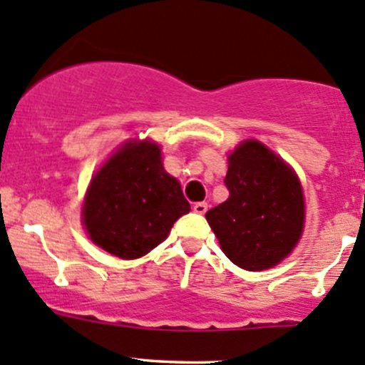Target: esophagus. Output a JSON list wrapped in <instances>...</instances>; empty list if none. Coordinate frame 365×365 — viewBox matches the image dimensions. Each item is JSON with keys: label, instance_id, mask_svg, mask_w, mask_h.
Segmentation results:
<instances>
[{"label": "esophagus", "instance_id": "34e87169", "mask_svg": "<svg viewBox=\"0 0 365 365\" xmlns=\"http://www.w3.org/2000/svg\"><path fill=\"white\" fill-rule=\"evenodd\" d=\"M194 211L197 215H204L207 211V202H195L194 204Z\"/></svg>", "mask_w": 365, "mask_h": 365}]
</instances>
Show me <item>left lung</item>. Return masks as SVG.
<instances>
[{"label":"left lung","mask_w":365,"mask_h":365,"mask_svg":"<svg viewBox=\"0 0 365 365\" xmlns=\"http://www.w3.org/2000/svg\"><path fill=\"white\" fill-rule=\"evenodd\" d=\"M228 199L206 220L223 253L244 270H265L293 251L303 232L305 202L298 176L256 140L228 158Z\"/></svg>","instance_id":"left-lung-1"}]
</instances>
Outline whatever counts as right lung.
<instances>
[{
    "mask_svg": "<svg viewBox=\"0 0 365 365\" xmlns=\"http://www.w3.org/2000/svg\"><path fill=\"white\" fill-rule=\"evenodd\" d=\"M190 211L180 183L164 171L155 143H126L91 180L83 220L91 241L123 259L161 244Z\"/></svg>",
    "mask_w": 365,
    "mask_h": 365,
    "instance_id": "obj_1",
    "label": "right lung"
}]
</instances>
